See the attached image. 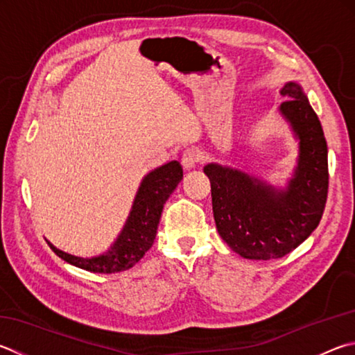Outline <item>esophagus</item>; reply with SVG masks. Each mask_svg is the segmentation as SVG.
<instances>
[{
	"instance_id": "obj_1",
	"label": "esophagus",
	"mask_w": 355,
	"mask_h": 355,
	"mask_svg": "<svg viewBox=\"0 0 355 355\" xmlns=\"http://www.w3.org/2000/svg\"><path fill=\"white\" fill-rule=\"evenodd\" d=\"M198 163H200V155L194 149H188L182 155V166L184 167V171H191L192 167H196Z\"/></svg>"
}]
</instances>
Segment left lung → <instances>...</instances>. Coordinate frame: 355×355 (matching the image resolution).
<instances>
[{
  "instance_id": "8db88e82",
  "label": "left lung",
  "mask_w": 355,
  "mask_h": 355,
  "mask_svg": "<svg viewBox=\"0 0 355 355\" xmlns=\"http://www.w3.org/2000/svg\"><path fill=\"white\" fill-rule=\"evenodd\" d=\"M281 113L300 139V159L286 191L241 171L205 166L211 182L216 227L230 248L245 259H278L318 227L329 189L327 144L320 119L300 85L286 83Z\"/></svg>"
}]
</instances>
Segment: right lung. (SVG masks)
Masks as SVG:
<instances>
[{
    "label": "right lung",
    "instance_id": "1",
    "mask_svg": "<svg viewBox=\"0 0 355 355\" xmlns=\"http://www.w3.org/2000/svg\"><path fill=\"white\" fill-rule=\"evenodd\" d=\"M182 178L183 169L178 161H171V163L152 171L139 186L124 230L105 254L85 259V257L63 253L51 243L49 247L63 261L87 270V272L118 273L128 270L152 247L163 206L173 189L177 188V184L182 182Z\"/></svg>",
    "mask_w": 355,
    "mask_h": 355
}]
</instances>
